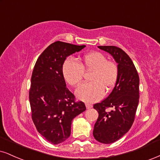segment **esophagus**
Returning <instances> with one entry per match:
<instances>
[{
	"label": "esophagus",
	"instance_id": "obj_1",
	"mask_svg": "<svg viewBox=\"0 0 160 160\" xmlns=\"http://www.w3.org/2000/svg\"><path fill=\"white\" fill-rule=\"evenodd\" d=\"M85 106L87 108V109H90V108H92V105L91 104H89V103H86L85 104Z\"/></svg>",
	"mask_w": 160,
	"mask_h": 160
}]
</instances>
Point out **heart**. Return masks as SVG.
Returning <instances> with one entry per match:
<instances>
[{"label": "heart", "instance_id": "obj_1", "mask_svg": "<svg viewBox=\"0 0 160 160\" xmlns=\"http://www.w3.org/2000/svg\"><path fill=\"white\" fill-rule=\"evenodd\" d=\"M84 70L92 71L90 83L82 84L76 90L78 98L86 102H95L104 96L107 90L115 86L119 78V67L116 63L98 52H92L84 56L78 63L72 58H68L62 67L65 81L71 86H78L83 80Z\"/></svg>", "mask_w": 160, "mask_h": 160}]
</instances>
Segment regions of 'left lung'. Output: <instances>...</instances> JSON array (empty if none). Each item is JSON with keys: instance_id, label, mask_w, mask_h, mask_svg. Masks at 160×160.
Returning <instances> with one entry per match:
<instances>
[{"instance_id": "8db88e82", "label": "left lung", "mask_w": 160, "mask_h": 160, "mask_svg": "<svg viewBox=\"0 0 160 160\" xmlns=\"http://www.w3.org/2000/svg\"><path fill=\"white\" fill-rule=\"evenodd\" d=\"M110 53L119 67V78L113 90L93 108L98 113L93 137L98 142L113 143L123 137L133 125L139 98V78L133 62L125 51L115 46H98ZM114 110L108 112V108Z\"/></svg>"}]
</instances>
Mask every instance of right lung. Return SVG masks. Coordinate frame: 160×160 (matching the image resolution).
<instances>
[{
	"label": "right lung",
	"mask_w": 160,
	"mask_h": 160,
	"mask_svg": "<svg viewBox=\"0 0 160 160\" xmlns=\"http://www.w3.org/2000/svg\"><path fill=\"white\" fill-rule=\"evenodd\" d=\"M85 47L56 41L41 53L33 69L29 92L32 119L38 133L54 145L69 138L72 119L86 110L83 102H76L62 73L67 57Z\"/></svg>",
	"instance_id": "right-lung-1"
}]
</instances>
